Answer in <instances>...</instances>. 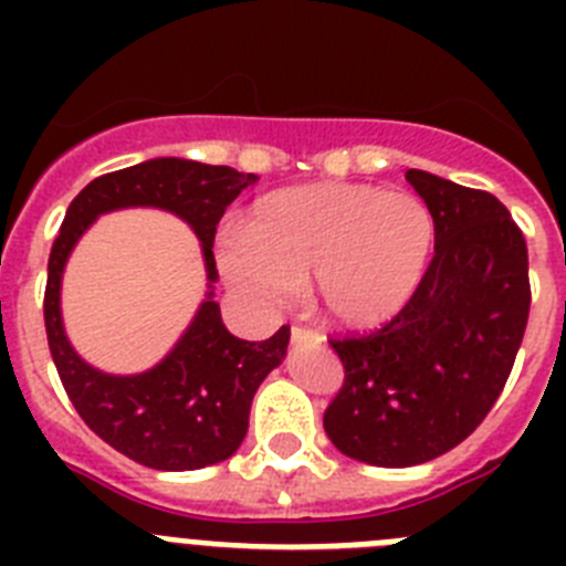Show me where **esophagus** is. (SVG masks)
Here are the masks:
<instances>
[{
	"label": "esophagus",
	"instance_id": "obj_1",
	"mask_svg": "<svg viewBox=\"0 0 566 566\" xmlns=\"http://www.w3.org/2000/svg\"><path fill=\"white\" fill-rule=\"evenodd\" d=\"M292 339L294 343H323L319 332H314V328H306V326H294Z\"/></svg>",
	"mask_w": 566,
	"mask_h": 566
}]
</instances>
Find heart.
Listing matches in <instances>:
<instances>
[{"mask_svg": "<svg viewBox=\"0 0 566 566\" xmlns=\"http://www.w3.org/2000/svg\"><path fill=\"white\" fill-rule=\"evenodd\" d=\"M437 223L422 198L371 184H312L260 198L247 232L221 240V269L260 306H289L312 280L343 328L402 312L431 266Z\"/></svg>", "mask_w": 566, "mask_h": 566, "instance_id": "obj_1", "label": "heart"}]
</instances>
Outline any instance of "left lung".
<instances>
[{
    "instance_id": "8db88e82",
    "label": "left lung",
    "mask_w": 566,
    "mask_h": 566,
    "mask_svg": "<svg viewBox=\"0 0 566 566\" xmlns=\"http://www.w3.org/2000/svg\"><path fill=\"white\" fill-rule=\"evenodd\" d=\"M405 178L437 223L422 286L377 332L328 339L345 379L323 428L339 453L377 468L431 462L476 431L530 314L527 243L507 207L422 169Z\"/></svg>"
}]
</instances>
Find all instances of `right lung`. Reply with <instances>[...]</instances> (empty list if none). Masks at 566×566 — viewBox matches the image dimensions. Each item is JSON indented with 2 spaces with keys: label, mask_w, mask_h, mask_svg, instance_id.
<instances>
[{
  "label": "right lung",
  "mask_w": 566,
  "mask_h": 566,
  "mask_svg": "<svg viewBox=\"0 0 566 566\" xmlns=\"http://www.w3.org/2000/svg\"><path fill=\"white\" fill-rule=\"evenodd\" d=\"M258 175L232 167L153 158L90 181L67 207L48 260L44 328L59 379L78 417L109 448L155 470H198L223 462L240 448L249 428L252 397L272 368L286 357L289 326L263 343L227 332L212 292L161 363L144 374L115 377L84 363L62 326L59 289L76 240L98 214L124 207H158L175 212L201 238L209 289L214 269V229L229 203Z\"/></svg>",
  "instance_id": "add662e5"
}]
</instances>
